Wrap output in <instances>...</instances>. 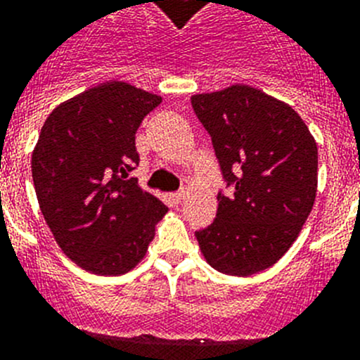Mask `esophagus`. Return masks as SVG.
Here are the masks:
<instances>
[{
  "label": "esophagus",
  "instance_id": "obj_1",
  "mask_svg": "<svg viewBox=\"0 0 360 360\" xmlns=\"http://www.w3.org/2000/svg\"><path fill=\"white\" fill-rule=\"evenodd\" d=\"M170 198H172V201L176 202V205H179V202L183 201V198H184V190H179V192H174L170 195Z\"/></svg>",
  "mask_w": 360,
  "mask_h": 360
}]
</instances>
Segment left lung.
<instances>
[{"mask_svg":"<svg viewBox=\"0 0 360 360\" xmlns=\"http://www.w3.org/2000/svg\"><path fill=\"white\" fill-rule=\"evenodd\" d=\"M210 134L228 193L214 223L198 230L221 274L245 275L279 261L301 232L317 193V143L292 106L248 85L192 96Z\"/></svg>","mask_w":360,"mask_h":360,"instance_id":"obj_1","label":"left lung"}]
</instances>
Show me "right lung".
Wrapping results in <instances>:
<instances>
[{"label": "right lung", "instance_id": "add662e5", "mask_svg": "<svg viewBox=\"0 0 360 360\" xmlns=\"http://www.w3.org/2000/svg\"><path fill=\"white\" fill-rule=\"evenodd\" d=\"M161 103L108 81L61 103L32 154V181L65 254L98 275H121L145 257L168 208L128 174L139 165L136 132Z\"/></svg>", "mask_w": 360, "mask_h": 360}]
</instances>
